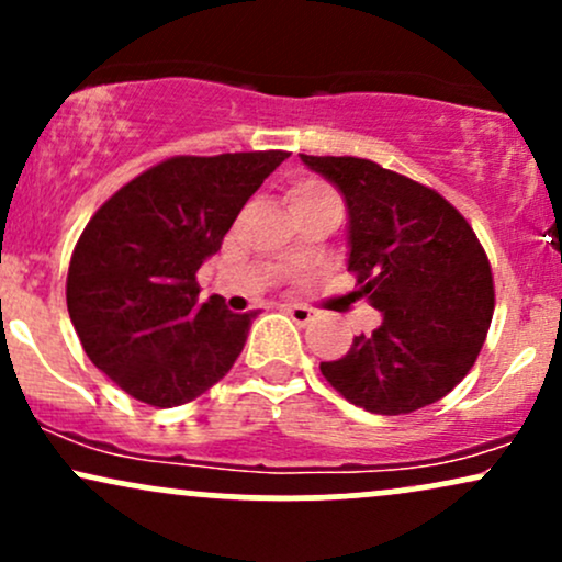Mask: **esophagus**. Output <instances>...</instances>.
Masks as SVG:
<instances>
[{
    "label": "esophagus",
    "instance_id": "esophagus-1",
    "mask_svg": "<svg viewBox=\"0 0 562 562\" xmlns=\"http://www.w3.org/2000/svg\"><path fill=\"white\" fill-rule=\"evenodd\" d=\"M285 312H288V317L295 322V325H308V322L314 319V312L306 306H285Z\"/></svg>",
    "mask_w": 562,
    "mask_h": 562
}]
</instances>
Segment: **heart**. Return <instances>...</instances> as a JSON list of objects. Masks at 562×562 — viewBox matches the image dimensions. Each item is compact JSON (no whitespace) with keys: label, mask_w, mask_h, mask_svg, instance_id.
Segmentation results:
<instances>
[{"label":"heart","mask_w":562,"mask_h":562,"mask_svg":"<svg viewBox=\"0 0 562 562\" xmlns=\"http://www.w3.org/2000/svg\"><path fill=\"white\" fill-rule=\"evenodd\" d=\"M288 203L293 211H306V209H317V205L340 203V198L335 195L333 187L322 182V179L301 177V179H293V182H290Z\"/></svg>","instance_id":"obj_1"}]
</instances>
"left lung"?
<instances>
[{
  "instance_id": "left-lung-1",
  "label": "left lung",
  "mask_w": 562,
  "mask_h": 562,
  "mask_svg": "<svg viewBox=\"0 0 562 562\" xmlns=\"http://www.w3.org/2000/svg\"><path fill=\"white\" fill-rule=\"evenodd\" d=\"M301 160L344 195L353 295L383 314L346 357L322 362V375L372 415L438 402L468 375L492 325V267L473 227L436 190L367 158Z\"/></svg>"
}]
</instances>
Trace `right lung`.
Segmentation results:
<instances>
[{
	"mask_svg": "<svg viewBox=\"0 0 562 562\" xmlns=\"http://www.w3.org/2000/svg\"><path fill=\"white\" fill-rule=\"evenodd\" d=\"M285 150L177 156L97 209L70 256L66 299L97 370L150 406H179L218 383L259 312L200 301L198 269Z\"/></svg>",
	"mask_w": 562,
	"mask_h": 562,
	"instance_id": "1",
	"label": "right lung"
}]
</instances>
